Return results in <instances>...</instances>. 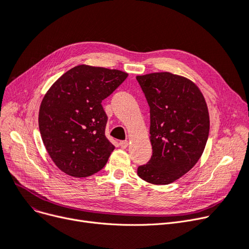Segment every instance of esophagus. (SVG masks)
<instances>
[{
    "label": "esophagus",
    "instance_id": "esophagus-1",
    "mask_svg": "<svg viewBox=\"0 0 249 249\" xmlns=\"http://www.w3.org/2000/svg\"><path fill=\"white\" fill-rule=\"evenodd\" d=\"M119 144H120V146L122 148H126L128 146V142H127V140H122V142H119Z\"/></svg>",
    "mask_w": 249,
    "mask_h": 249
}]
</instances>
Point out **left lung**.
Masks as SVG:
<instances>
[{
    "label": "left lung",
    "instance_id": "left-lung-1",
    "mask_svg": "<svg viewBox=\"0 0 249 249\" xmlns=\"http://www.w3.org/2000/svg\"><path fill=\"white\" fill-rule=\"evenodd\" d=\"M150 113L153 156L137 175L156 185L176 181L201 157L210 132L207 103L197 85L170 72L136 76Z\"/></svg>",
    "mask_w": 249,
    "mask_h": 249
}]
</instances>
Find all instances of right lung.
I'll list each match as a JSON object with an SVG mask.
<instances>
[{
	"mask_svg": "<svg viewBox=\"0 0 249 249\" xmlns=\"http://www.w3.org/2000/svg\"><path fill=\"white\" fill-rule=\"evenodd\" d=\"M128 76L126 72L78 65L64 73L42 99L38 126L46 149L67 175H93L115 146L105 135L107 117L102 102Z\"/></svg>",
	"mask_w": 249,
	"mask_h": 249,
	"instance_id": "obj_1",
	"label": "right lung"
}]
</instances>
